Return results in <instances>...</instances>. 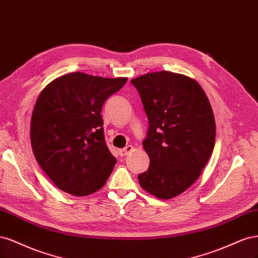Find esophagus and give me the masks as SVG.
Returning <instances> with one entry per match:
<instances>
[{
  "mask_svg": "<svg viewBox=\"0 0 258 258\" xmlns=\"http://www.w3.org/2000/svg\"><path fill=\"white\" fill-rule=\"evenodd\" d=\"M133 150H134V148H133L132 146H127V147H125V148L121 149V150L119 151V154H120L121 156H126V155L130 154Z\"/></svg>",
  "mask_w": 258,
  "mask_h": 258,
  "instance_id": "1",
  "label": "esophagus"
}]
</instances>
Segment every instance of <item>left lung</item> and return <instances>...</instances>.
I'll return each instance as SVG.
<instances>
[{"label": "left lung", "mask_w": 258, "mask_h": 258, "mask_svg": "<svg viewBox=\"0 0 258 258\" xmlns=\"http://www.w3.org/2000/svg\"><path fill=\"white\" fill-rule=\"evenodd\" d=\"M140 95L149 127L143 141L150 157L140 186L157 198L170 199L198 179L215 140L211 105L194 79L170 72L131 80Z\"/></svg>", "instance_id": "1"}]
</instances>
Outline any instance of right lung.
Returning <instances> with one entry per match:
<instances>
[{
	"label": "right lung",
	"mask_w": 258,
	"mask_h": 258,
	"mask_svg": "<svg viewBox=\"0 0 258 258\" xmlns=\"http://www.w3.org/2000/svg\"><path fill=\"white\" fill-rule=\"evenodd\" d=\"M126 81L75 72L54 79L39 94L31 120L32 149L64 192L90 195L109 178L117 160L106 145L101 112Z\"/></svg>",
	"instance_id": "right-lung-1"
}]
</instances>
